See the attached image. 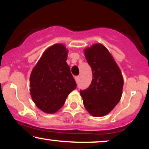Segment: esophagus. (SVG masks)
Returning <instances> with one entry per match:
<instances>
[{
    "label": "esophagus",
    "mask_w": 149,
    "mask_h": 149,
    "mask_svg": "<svg viewBox=\"0 0 149 149\" xmlns=\"http://www.w3.org/2000/svg\"><path fill=\"white\" fill-rule=\"evenodd\" d=\"M75 79H76V83H79V81H80V76H76V77H75Z\"/></svg>",
    "instance_id": "obj_1"
}]
</instances>
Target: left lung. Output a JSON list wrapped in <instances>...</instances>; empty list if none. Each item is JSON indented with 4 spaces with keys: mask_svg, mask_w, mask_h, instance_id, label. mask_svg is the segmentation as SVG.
Returning <instances> with one entry per match:
<instances>
[{
    "mask_svg": "<svg viewBox=\"0 0 149 149\" xmlns=\"http://www.w3.org/2000/svg\"><path fill=\"white\" fill-rule=\"evenodd\" d=\"M85 55L92 71V83L80 90L86 110L92 116L100 117L109 113L122 96L123 78L120 70L109 50L95 44L85 50Z\"/></svg>",
    "mask_w": 149,
    "mask_h": 149,
    "instance_id": "1",
    "label": "left lung"
}]
</instances>
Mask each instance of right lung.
<instances>
[{
  "label": "right lung",
  "mask_w": 149,
  "mask_h": 149,
  "mask_svg": "<svg viewBox=\"0 0 149 149\" xmlns=\"http://www.w3.org/2000/svg\"><path fill=\"white\" fill-rule=\"evenodd\" d=\"M67 53L61 44L51 46L31 73V96L37 107L47 113L59 110L70 92L76 88V80L66 61Z\"/></svg>",
  "instance_id": "1"
}]
</instances>
